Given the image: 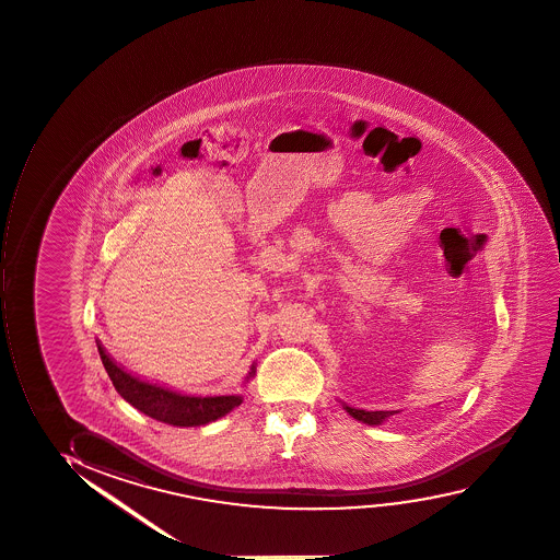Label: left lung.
I'll list each match as a JSON object with an SVG mask.
<instances>
[{
    "instance_id": "obj_1",
    "label": "left lung",
    "mask_w": 560,
    "mask_h": 560,
    "mask_svg": "<svg viewBox=\"0 0 560 560\" xmlns=\"http://www.w3.org/2000/svg\"><path fill=\"white\" fill-rule=\"evenodd\" d=\"M342 406L343 410L348 411L351 418H355L358 421H363L366 424H382L385 419L392 418L393 413H398V411H366L361 410V408H353V406Z\"/></svg>"
}]
</instances>
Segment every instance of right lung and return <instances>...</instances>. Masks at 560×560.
Returning a JSON list of instances; mask_svg holds the SVG:
<instances>
[{
    "label": "right lung",
    "instance_id": "right-lung-1",
    "mask_svg": "<svg viewBox=\"0 0 560 560\" xmlns=\"http://www.w3.org/2000/svg\"><path fill=\"white\" fill-rule=\"evenodd\" d=\"M97 350H100L103 366L115 385L116 392L120 393V397L128 400L129 405L137 410L147 413L149 418L158 419L162 423L173 424V427H199V424L223 418L225 413H230L233 408L243 402L241 395L194 397V395L171 392L162 385L142 382L108 358L100 340H97ZM252 376H254V369L248 374V377Z\"/></svg>",
    "mask_w": 560,
    "mask_h": 560
}]
</instances>
